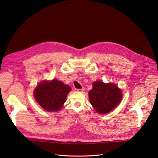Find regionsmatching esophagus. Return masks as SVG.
<instances>
[{
    "instance_id": "esophagus-1",
    "label": "esophagus",
    "mask_w": 158,
    "mask_h": 158,
    "mask_svg": "<svg viewBox=\"0 0 158 158\" xmlns=\"http://www.w3.org/2000/svg\"><path fill=\"white\" fill-rule=\"evenodd\" d=\"M76 91H78V92H82L84 91V89L83 88H81V89H76Z\"/></svg>"
}]
</instances>
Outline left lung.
<instances>
[{
	"mask_svg": "<svg viewBox=\"0 0 158 158\" xmlns=\"http://www.w3.org/2000/svg\"><path fill=\"white\" fill-rule=\"evenodd\" d=\"M91 104L97 112L106 114L113 110L122 100L120 89L114 84L96 81L89 93Z\"/></svg>",
	"mask_w": 158,
	"mask_h": 158,
	"instance_id": "1",
	"label": "left lung"
}]
</instances>
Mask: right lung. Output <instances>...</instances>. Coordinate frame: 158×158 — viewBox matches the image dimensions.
I'll use <instances>...</instances> for the list:
<instances>
[{
	"instance_id": "obj_1",
	"label": "right lung",
	"mask_w": 158,
	"mask_h": 158,
	"mask_svg": "<svg viewBox=\"0 0 158 158\" xmlns=\"http://www.w3.org/2000/svg\"><path fill=\"white\" fill-rule=\"evenodd\" d=\"M71 88L57 79L43 81L35 90V97L38 103L48 111L60 110L66 101V98Z\"/></svg>"
}]
</instances>
